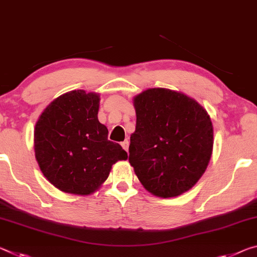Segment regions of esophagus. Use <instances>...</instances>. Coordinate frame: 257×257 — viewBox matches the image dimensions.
Returning a JSON list of instances; mask_svg holds the SVG:
<instances>
[{"label": "esophagus", "mask_w": 257, "mask_h": 257, "mask_svg": "<svg viewBox=\"0 0 257 257\" xmlns=\"http://www.w3.org/2000/svg\"><path fill=\"white\" fill-rule=\"evenodd\" d=\"M121 147H123V149L125 150V151H128V146H130V141L127 140V139H126L125 141H123L121 142Z\"/></svg>", "instance_id": "34e87169"}]
</instances>
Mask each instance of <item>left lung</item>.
I'll return each mask as SVG.
<instances>
[{
	"mask_svg": "<svg viewBox=\"0 0 257 257\" xmlns=\"http://www.w3.org/2000/svg\"><path fill=\"white\" fill-rule=\"evenodd\" d=\"M136 132L128 162L147 190L168 198L191 189L207 167L213 125L195 100L166 89H150L134 98Z\"/></svg>",
	"mask_w": 257,
	"mask_h": 257,
	"instance_id": "1",
	"label": "left lung"
}]
</instances>
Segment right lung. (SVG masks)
I'll return each mask as SVG.
<instances>
[{"instance_id":"1","label":"right lung","mask_w":257,"mask_h":257,"mask_svg":"<svg viewBox=\"0 0 257 257\" xmlns=\"http://www.w3.org/2000/svg\"><path fill=\"white\" fill-rule=\"evenodd\" d=\"M99 100L95 93L71 91L53 100L37 120L36 161L59 190L89 195L107 180L112 164L127 158L98 120Z\"/></svg>"}]
</instances>
